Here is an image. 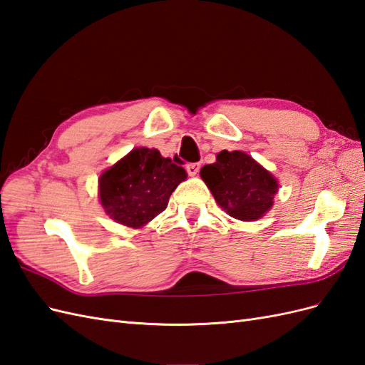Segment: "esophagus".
I'll return each instance as SVG.
<instances>
[{
    "label": "esophagus",
    "mask_w": 365,
    "mask_h": 365,
    "mask_svg": "<svg viewBox=\"0 0 365 365\" xmlns=\"http://www.w3.org/2000/svg\"><path fill=\"white\" fill-rule=\"evenodd\" d=\"M185 169H187V173H189L190 176H195L201 169V163H189Z\"/></svg>",
    "instance_id": "esophagus-1"
}]
</instances>
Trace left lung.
Here are the masks:
<instances>
[{"mask_svg":"<svg viewBox=\"0 0 365 365\" xmlns=\"http://www.w3.org/2000/svg\"><path fill=\"white\" fill-rule=\"evenodd\" d=\"M201 178L231 217L247 222L269 212L279 190L277 180L240 150L219 152L216 163L201 169Z\"/></svg>","mask_w":365,"mask_h":365,"instance_id":"1","label":"left lung"}]
</instances>
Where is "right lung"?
I'll list each match as a JSON object with an SVG mask.
<instances>
[{"label":"right lung","mask_w":365,"mask_h":365,"mask_svg":"<svg viewBox=\"0 0 365 365\" xmlns=\"http://www.w3.org/2000/svg\"><path fill=\"white\" fill-rule=\"evenodd\" d=\"M187 173L157 149H132L98 178L105 212L115 222L140 228L168 207L172 192Z\"/></svg>","instance_id":"obj_1"}]
</instances>
